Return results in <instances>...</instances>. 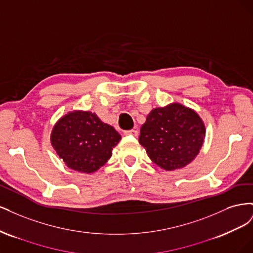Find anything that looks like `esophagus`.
I'll return each mask as SVG.
<instances>
[{
    "label": "esophagus",
    "instance_id": "esophagus-1",
    "mask_svg": "<svg viewBox=\"0 0 253 253\" xmlns=\"http://www.w3.org/2000/svg\"><path fill=\"white\" fill-rule=\"evenodd\" d=\"M125 135H126V136H134V137H136L137 135H138V132L136 131V129H128V131H125Z\"/></svg>",
    "mask_w": 253,
    "mask_h": 253
}]
</instances>
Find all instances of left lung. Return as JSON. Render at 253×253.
<instances>
[{
	"label": "left lung",
	"mask_w": 253,
	"mask_h": 253,
	"mask_svg": "<svg viewBox=\"0 0 253 253\" xmlns=\"http://www.w3.org/2000/svg\"><path fill=\"white\" fill-rule=\"evenodd\" d=\"M205 135L204 122L193 110L172 103L151 111L140 128L139 143L153 163L173 171L192 162Z\"/></svg>",
	"instance_id": "left-lung-1"
}]
</instances>
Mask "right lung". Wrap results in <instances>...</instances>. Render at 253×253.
<instances>
[{"mask_svg":"<svg viewBox=\"0 0 253 253\" xmlns=\"http://www.w3.org/2000/svg\"><path fill=\"white\" fill-rule=\"evenodd\" d=\"M121 136L94 113L75 111L61 118L52 128L50 141L59 157L71 169L93 173L112 156Z\"/></svg>","mask_w":253,"mask_h":253,"instance_id":"1","label":"right lung"}]
</instances>
